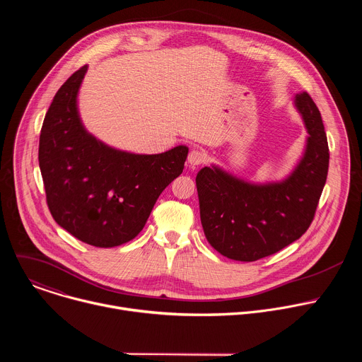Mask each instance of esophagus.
Wrapping results in <instances>:
<instances>
[{"mask_svg":"<svg viewBox=\"0 0 362 362\" xmlns=\"http://www.w3.org/2000/svg\"><path fill=\"white\" fill-rule=\"evenodd\" d=\"M203 162H204V153H203L202 150L193 148V150L189 153L187 163H189L190 166H199V165H202Z\"/></svg>","mask_w":362,"mask_h":362,"instance_id":"obj_1","label":"esophagus"}]
</instances>
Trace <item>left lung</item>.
I'll use <instances>...</instances> for the list:
<instances>
[{
  "mask_svg": "<svg viewBox=\"0 0 362 362\" xmlns=\"http://www.w3.org/2000/svg\"><path fill=\"white\" fill-rule=\"evenodd\" d=\"M293 107L308 136L285 177L252 182L218 165L196 175L204 236L229 259L253 262L276 253L299 239L314 219L328 175V141L321 113L308 93L295 95Z\"/></svg>",
  "mask_w": 362,
  "mask_h": 362,
  "instance_id": "8db88e82",
  "label": "left lung"
}]
</instances>
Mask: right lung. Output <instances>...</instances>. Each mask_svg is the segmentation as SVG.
Masks as SVG:
<instances>
[{
	"instance_id": "1",
	"label": "right lung",
	"mask_w": 362,
	"mask_h": 362,
	"mask_svg": "<svg viewBox=\"0 0 362 362\" xmlns=\"http://www.w3.org/2000/svg\"><path fill=\"white\" fill-rule=\"evenodd\" d=\"M87 70L56 93L41 127L38 162L54 221L84 243L115 247L144 228L160 193L183 172L189 147L139 154L93 136L77 101Z\"/></svg>"
}]
</instances>
